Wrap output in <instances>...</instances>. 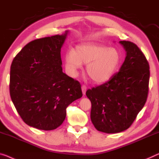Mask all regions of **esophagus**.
<instances>
[{"label": "esophagus", "instance_id": "esophagus-1", "mask_svg": "<svg viewBox=\"0 0 159 159\" xmlns=\"http://www.w3.org/2000/svg\"><path fill=\"white\" fill-rule=\"evenodd\" d=\"M81 90H82L83 95L86 94V87L85 86H81Z\"/></svg>", "mask_w": 159, "mask_h": 159}]
</instances>
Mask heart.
I'll return each instance as SVG.
<instances>
[{
  "label": "heart",
  "mask_w": 159,
  "mask_h": 159,
  "mask_svg": "<svg viewBox=\"0 0 159 159\" xmlns=\"http://www.w3.org/2000/svg\"><path fill=\"white\" fill-rule=\"evenodd\" d=\"M121 63V54L118 49L93 43L77 45L74 50L65 54V65L68 73L74 76L87 64L86 73L95 84H103L109 80Z\"/></svg>",
  "instance_id": "b5f03b06"
}]
</instances>
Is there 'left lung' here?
<instances>
[{"instance_id": "8db88e82", "label": "left lung", "mask_w": 159, "mask_h": 159, "mask_svg": "<svg viewBox=\"0 0 159 159\" xmlns=\"http://www.w3.org/2000/svg\"><path fill=\"white\" fill-rule=\"evenodd\" d=\"M125 58L119 71L109 81L89 89L91 119L96 129L117 134L131 126L145 105L148 93L149 65L134 43L121 41Z\"/></svg>"}]
</instances>
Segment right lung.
I'll list each match as a JSON object with an SVG mask.
<instances>
[{"mask_svg":"<svg viewBox=\"0 0 159 159\" xmlns=\"http://www.w3.org/2000/svg\"><path fill=\"white\" fill-rule=\"evenodd\" d=\"M68 33L28 43L12 62L11 98L29 126L56 129L65 120L68 106L83 96L79 82L61 67V50Z\"/></svg>","mask_w":159,"mask_h":159,"instance_id":"add662e5","label":"right lung"}]
</instances>
